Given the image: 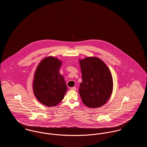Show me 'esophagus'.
I'll return each instance as SVG.
<instances>
[{"label": "esophagus", "instance_id": "esophagus-1", "mask_svg": "<svg viewBox=\"0 0 147 147\" xmlns=\"http://www.w3.org/2000/svg\"><path fill=\"white\" fill-rule=\"evenodd\" d=\"M71 90H76V87H71L70 88Z\"/></svg>", "mask_w": 147, "mask_h": 147}]
</instances>
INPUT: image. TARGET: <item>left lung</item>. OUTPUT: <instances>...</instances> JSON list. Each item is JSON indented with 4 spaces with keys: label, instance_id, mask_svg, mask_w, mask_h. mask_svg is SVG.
Here are the masks:
<instances>
[{
    "label": "left lung",
    "instance_id": "obj_1",
    "mask_svg": "<svg viewBox=\"0 0 147 147\" xmlns=\"http://www.w3.org/2000/svg\"><path fill=\"white\" fill-rule=\"evenodd\" d=\"M82 75L79 92L82 101L90 108H97L106 103L113 90L111 72L98 57L79 60Z\"/></svg>",
    "mask_w": 147,
    "mask_h": 147
}]
</instances>
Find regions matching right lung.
I'll return each mask as SVG.
<instances>
[{"label": "right lung", "mask_w": 147, "mask_h": 147, "mask_svg": "<svg viewBox=\"0 0 147 147\" xmlns=\"http://www.w3.org/2000/svg\"><path fill=\"white\" fill-rule=\"evenodd\" d=\"M62 62L57 58L48 57L38 65L33 82L36 98L47 106L58 105L64 98L67 86L59 73Z\"/></svg>", "instance_id": "1"}]
</instances>
